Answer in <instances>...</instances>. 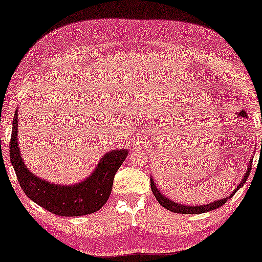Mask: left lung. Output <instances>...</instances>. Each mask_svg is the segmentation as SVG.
I'll return each instance as SVG.
<instances>
[{
	"label": "left lung",
	"mask_w": 262,
	"mask_h": 262,
	"mask_svg": "<svg viewBox=\"0 0 262 262\" xmlns=\"http://www.w3.org/2000/svg\"><path fill=\"white\" fill-rule=\"evenodd\" d=\"M252 160L251 159L249 161V164H248V168H247V171L246 173H244L243 178L241 182L238 183V186L236 187V189H234L233 190V192L230 194L229 197L226 198H222V199H219V200H215V202L213 203H209V204H206V205H196V206H190V205H183V204H178L176 202H173V200L169 199L168 197H165L164 194H162V192H161L158 187L155 186V182L153 180V178L151 176V189L152 191L154 193L155 198H157V200L159 202V204L161 206H163L164 208H166L170 211H173V213H178V214H202V213H207V211H210V210H214L216 208L221 207V206H223L226 202L227 199H230L233 197V194H234L238 189H240L243 185L244 182L247 181L248 177L250 176V171H251V168H252Z\"/></svg>",
	"instance_id": "obj_1"
}]
</instances>
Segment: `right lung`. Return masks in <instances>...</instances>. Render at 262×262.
<instances>
[{"label":"right lung","mask_w":262,"mask_h":262,"mask_svg":"<svg viewBox=\"0 0 262 262\" xmlns=\"http://www.w3.org/2000/svg\"><path fill=\"white\" fill-rule=\"evenodd\" d=\"M18 110L10 141V160L22 190L33 203L58 216H83L98 211L110 196L116 172L128 155V148L103 154L91 174L73 185H58L33 174L22 159L18 143Z\"/></svg>","instance_id":"obj_1"}]
</instances>
